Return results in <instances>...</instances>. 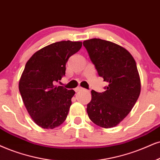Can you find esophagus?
Wrapping results in <instances>:
<instances>
[{"instance_id":"esophagus-1","label":"esophagus","mask_w":160,"mask_h":160,"mask_svg":"<svg viewBox=\"0 0 160 160\" xmlns=\"http://www.w3.org/2000/svg\"><path fill=\"white\" fill-rule=\"evenodd\" d=\"M82 90H84V88H81V87H78V88H76V89H75V91L76 92H79L82 91Z\"/></svg>"}]
</instances>
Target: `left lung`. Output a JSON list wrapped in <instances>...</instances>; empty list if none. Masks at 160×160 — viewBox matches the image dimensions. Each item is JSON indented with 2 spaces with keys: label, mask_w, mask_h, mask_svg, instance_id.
<instances>
[{
  "label": "left lung",
  "mask_w": 160,
  "mask_h": 160,
  "mask_svg": "<svg viewBox=\"0 0 160 160\" xmlns=\"http://www.w3.org/2000/svg\"><path fill=\"white\" fill-rule=\"evenodd\" d=\"M83 45L98 76L108 83L105 91L91 90L88 116L99 127H115L131 112L140 94L137 64L127 50L110 41L92 38Z\"/></svg>",
  "instance_id": "8db88e82"
}]
</instances>
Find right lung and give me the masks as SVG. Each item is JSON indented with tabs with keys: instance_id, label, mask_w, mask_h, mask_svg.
Returning a JSON list of instances; mask_svg holds the SVG:
<instances>
[{
	"instance_id": "add662e5",
	"label": "right lung",
	"mask_w": 160,
	"mask_h": 160,
	"mask_svg": "<svg viewBox=\"0 0 160 160\" xmlns=\"http://www.w3.org/2000/svg\"><path fill=\"white\" fill-rule=\"evenodd\" d=\"M82 46L81 41L53 43L34 53L25 65L19 91L29 116L42 128L58 127L68 116L75 91L55 84L65 76L69 58Z\"/></svg>"
}]
</instances>
